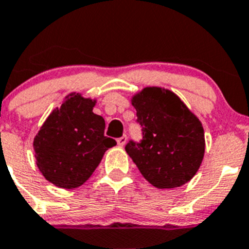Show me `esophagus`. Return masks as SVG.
<instances>
[{
    "instance_id": "obj_1",
    "label": "esophagus",
    "mask_w": 249,
    "mask_h": 249,
    "mask_svg": "<svg viewBox=\"0 0 249 249\" xmlns=\"http://www.w3.org/2000/svg\"><path fill=\"white\" fill-rule=\"evenodd\" d=\"M126 140H127L126 135H124V136H122V138L116 139V142H118V145H119V146H124V145L126 144Z\"/></svg>"
}]
</instances>
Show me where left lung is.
Masks as SVG:
<instances>
[{"instance_id":"left-lung-1","label":"left lung","mask_w":249,"mask_h":249,"mask_svg":"<svg viewBox=\"0 0 249 249\" xmlns=\"http://www.w3.org/2000/svg\"><path fill=\"white\" fill-rule=\"evenodd\" d=\"M141 139L125 150L141 175L158 189L189 182L205 154L202 124L170 90L149 87L133 98Z\"/></svg>"}]
</instances>
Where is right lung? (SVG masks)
Returning <instances> with one entry per match:
<instances>
[{"label":"right lung","mask_w":249,"mask_h":249,"mask_svg":"<svg viewBox=\"0 0 249 249\" xmlns=\"http://www.w3.org/2000/svg\"><path fill=\"white\" fill-rule=\"evenodd\" d=\"M95 102L71 94L48 116L35 138L36 160L44 178L63 189L83 185L104 152L116 145L104 135L105 122L93 113Z\"/></svg>","instance_id":"right-lung-1"}]
</instances>
